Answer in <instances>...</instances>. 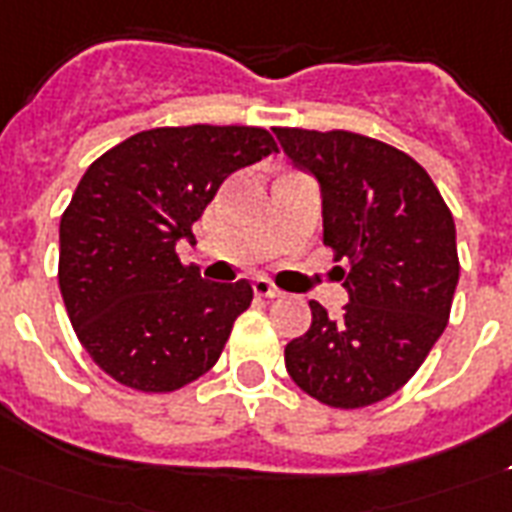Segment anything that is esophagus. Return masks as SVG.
I'll return each instance as SVG.
<instances>
[{"label":"esophagus","mask_w":512,"mask_h":512,"mask_svg":"<svg viewBox=\"0 0 512 512\" xmlns=\"http://www.w3.org/2000/svg\"><path fill=\"white\" fill-rule=\"evenodd\" d=\"M253 292L259 294V297H267V300H275V297H283L281 289H275L270 281H264V278H256L253 281Z\"/></svg>","instance_id":"1"}]
</instances>
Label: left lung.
<instances>
[{
	"label": "left lung",
	"instance_id": "1",
	"mask_svg": "<svg viewBox=\"0 0 512 512\" xmlns=\"http://www.w3.org/2000/svg\"><path fill=\"white\" fill-rule=\"evenodd\" d=\"M286 158L322 193L324 245L349 292L341 316L311 302V330L286 343V371L335 409L401 390L445 333L458 251L428 171L401 149L349 130L275 128Z\"/></svg>",
	"mask_w": 512,
	"mask_h": 512
}]
</instances>
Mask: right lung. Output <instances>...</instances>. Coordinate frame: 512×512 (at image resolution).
<instances>
[{
  "label": "right lung",
  "instance_id": "right-lung-1",
  "mask_svg": "<svg viewBox=\"0 0 512 512\" xmlns=\"http://www.w3.org/2000/svg\"><path fill=\"white\" fill-rule=\"evenodd\" d=\"M278 149L242 125L155 128L100 155L59 223V292L78 341L119 384L171 393L218 363L248 281L182 267L177 242L223 179Z\"/></svg>",
  "mask_w": 512,
  "mask_h": 512
}]
</instances>
